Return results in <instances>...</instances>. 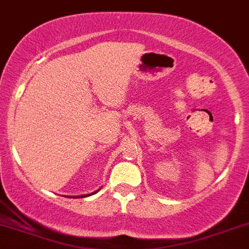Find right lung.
<instances>
[{"label": "right lung", "instance_id": "1", "mask_svg": "<svg viewBox=\"0 0 249 249\" xmlns=\"http://www.w3.org/2000/svg\"><path fill=\"white\" fill-rule=\"evenodd\" d=\"M85 196H88V195H84V196H79V197H85Z\"/></svg>", "mask_w": 249, "mask_h": 249}]
</instances>
